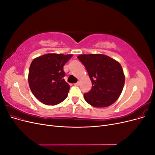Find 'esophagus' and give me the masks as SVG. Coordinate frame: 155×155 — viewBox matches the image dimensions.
Wrapping results in <instances>:
<instances>
[{
	"instance_id": "1",
	"label": "esophagus",
	"mask_w": 155,
	"mask_h": 155,
	"mask_svg": "<svg viewBox=\"0 0 155 155\" xmlns=\"http://www.w3.org/2000/svg\"><path fill=\"white\" fill-rule=\"evenodd\" d=\"M75 85L79 86V85H80V83H79V81H78V82H77L76 83H75Z\"/></svg>"
}]
</instances>
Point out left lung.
Wrapping results in <instances>:
<instances>
[{
    "label": "left lung",
    "instance_id": "obj_1",
    "mask_svg": "<svg viewBox=\"0 0 155 155\" xmlns=\"http://www.w3.org/2000/svg\"><path fill=\"white\" fill-rule=\"evenodd\" d=\"M78 58L83 64L92 83L91 90L84 94L91 105L107 107L118 99L125 83L124 70L119 62L104 54H81Z\"/></svg>",
    "mask_w": 155,
    "mask_h": 155
}]
</instances>
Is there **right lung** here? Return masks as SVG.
I'll return each mask as SVG.
<instances>
[{
    "instance_id": "right-lung-1",
    "label": "right lung",
    "mask_w": 155,
    "mask_h": 155,
    "mask_svg": "<svg viewBox=\"0 0 155 155\" xmlns=\"http://www.w3.org/2000/svg\"><path fill=\"white\" fill-rule=\"evenodd\" d=\"M72 55L47 54L32 61L28 83L32 94L40 102L55 105L66 99L70 85L63 79V66Z\"/></svg>"
}]
</instances>
